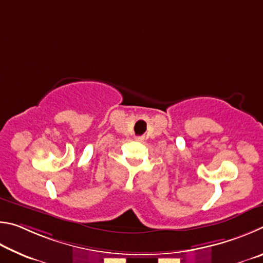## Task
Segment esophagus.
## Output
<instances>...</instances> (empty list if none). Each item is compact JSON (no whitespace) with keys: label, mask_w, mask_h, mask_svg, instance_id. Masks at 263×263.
<instances>
[{"label":"esophagus","mask_w":263,"mask_h":263,"mask_svg":"<svg viewBox=\"0 0 263 263\" xmlns=\"http://www.w3.org/2000/svg\"><path fill=\"white\" fill-rule=\"evenodd\" d=\"M139 141H142V137H139V139H137Z\"/></svg>","instance_id":"esophagus-1"}]
</instances>
